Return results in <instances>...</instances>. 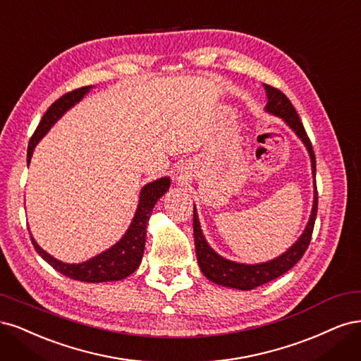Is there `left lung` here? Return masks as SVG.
Segmentation results:
<instances>
[{
  "label": "left lung",
  "instance_id": "8db88e82",
  "mask_svg": "<svg viewBox=\"0 0 361 361\" xmlns=\"http://www.w3.org/2000/svg\"><path fill=\"white\" fill-rule=\"evenodd\" d=\"M264 88L267 92V99H269L265 111L276 115V117H281L290 127V129L295 132V135L301 139V141H303V144L309 151L313 178H315V172H317L315 153H313L310 139L305 130L303 123H301L297 111L293 106V103L289 102V99L281 90L267 84H264ZM313 188H315V195H313L312 213L303 234H301V237L285 253H282L281 257L262 264H240V262L225 259L220 257V255H217L210 246H208V243L202 234L200 219H197V214H196V207H193L195 249H196L197 264H200V269L204 273V276L208 279V281H212L217 285L235 288L241 290H250L267 282L274 281V279H277L279 276H282L288 270L293 269V267L303 258L306 249L309 247L313 226H315V219L318 212L317 181Z\"/></svg>",
  "mask_w": 361,
  "mask_h": 361
}]
</instances>
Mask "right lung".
<instances>
[{
  "instance_id": "add662e5",
  "label": "right lung",
  "mask_w": 361,
  "mask_h": 361,
  "mask_svg": "<svg viewBox=\"0 0 361 361\" xmlns=\"http://www.w3.org/2000/svg\"><path fill=\"white\" fill-rule=\"evenodd\" d=\"M90 90H91V85L66 92L63 97L55 100L51 104L49 109L46 111L42 117L36 132H34V135L30 139L28 151H27L28 164L31 160L32 151L39 144L40 139L49 132L51 127L58 120L63 117L64 112L71 109L72 106H75V104L82 99ZM169 184H171L169 177L159 178L153 183L145 184L141 190V196H139V204L136 208L135 217L132 220L129 229H127L126 234L123 235V238L117 244H114L111 249L102 252L100 255H96L94 258H91L85 262L66 264V262L58 261L54 257H51L49 253H46L31 235L32 246L37 250L40 257L49 265H52L56 271H60L61 274L73 279V281L90 282V283L121 281V279L130 276L142 261L148 219L151 216V212H153V207L159 201V197L161 195H165V192L169 189Z\"/></svg>"
}]
</instances>
